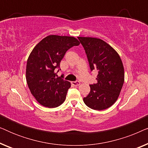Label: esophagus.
I'll return each mask as SVG.
<instances>
[{"label": "esophagus", "instance_id": "esophagus-1", "mask_svg": "<svg viewBox=\"0 0 148 148\" xmlns=\"http://www.w3.org/2000/svg\"><path fill=\"white\" fill-rule=\"evenodd\" d=\"M71 84L73 86H78L80 85V82H72Z\"/></svg>", "mask_w": 148, "mask_h": 148}]
</instances>
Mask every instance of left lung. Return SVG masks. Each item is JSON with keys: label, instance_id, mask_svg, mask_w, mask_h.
Listing matches in <instances>:
<instances>
[{"label": "left lung", "instance_id": "8db88e82", "mask_svg": "<svg viewBox=\"0 0 148 148\" xmlns=\"http://www.w3.org/2000/svg\"><path fill=\"white\" fill-rule=\"evenodd\" d=\"M84 46L91 70H97V83L90 85V92L84 98L89 108L102 110L114 104L125 81L122 60L117 52L104 40L77 37Z\"/></svg>", "mask_w": 148, "mask_h": 148}]
</instances>
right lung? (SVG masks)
<instances>
[{"instance_id": "1", "label": "right lung", "mask_w": 148, "mask_h": 148, "mask_svg": "<svg viewBox=\"0 0 148 148\" xmlns=\"http://www.w3.org/2000/svg\"><path fill=\"white\" fill-rule=\"evenodd\" d=\"M79 44L71 36L50 35L32 50L26 65V81L32 94L42 106L56 108L64 102L71 84L56 78L55 70L60 68L66 52Z\"/></svg>"}]
</instances>
